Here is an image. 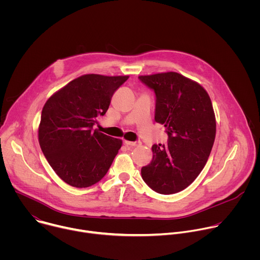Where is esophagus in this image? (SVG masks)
Listing matches in <instances>:
<instances>
[{
  "label": "esophagus",
  "instance_id": "34e87169",
  "mask_svg": "<svg viewBox=\"0 0 260 260\" xmlns=\"http://www.w3.org/2000/svg\"><path fill=\"white\" fill-rule=\"evenodd\" d=\"M124 144L126 146H132V147H137V146H140L141 145V142H132V141H124Z\"/></svg>",
  "mask_w": 260,
  "mask_h": 260
}]
</instances>
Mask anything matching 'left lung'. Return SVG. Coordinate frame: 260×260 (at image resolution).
Segmentation results:
<instances>
[{
	"label": "left lung",
	"instance_id": "left-lung-1",
	"mask_svg": "<svg viewBox=\"0 0 260 260\" xmlns=\"http://www.w3.org/2000/svg\"><path fill=\"white\" fill-rule=\"evenodd\" d=\"M139 79L154 90V119L169 136L168 144L152 146L153 157L142 168V178L158 193H177L196 180L210 156L216 136L212 102L201 84L176 72Z\"/></svg>",
	"mask_w": 260,
	"mask_h": 260
}]
</instances>
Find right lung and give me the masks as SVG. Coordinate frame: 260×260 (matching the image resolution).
I'll return each instance as SVG.
<instances>
[{"label":"right lung","mask_w":260,"mask_h":260,"mask_svg":"<svg viewBox=\"0 0 260 260\" xmlns=\"http://www.w3.org/2000/svg\"><path fill=\"white\" fill-rule=\"evenodd\" d=\"M127 79L128 76L86 74L69 82L45 103L39 144L50 167L71 186L85 188L102 180L121 148V140L92 127Z\"/></svg>","instance_id":"right-lung-1"}]
</instances>
